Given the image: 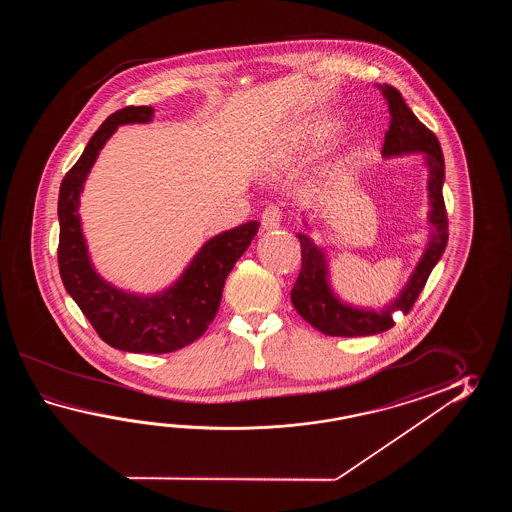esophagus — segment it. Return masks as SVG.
Returning <instances> with one entry per match:
<instances>
[{"mask_svg": "<svg viewBox=\"0 0 512 512\" xmlns=\"http://www.w3.org/2000/svg\"><path fill=\"white\" fill-rule=\"evenodd\" d=\"M280 223H282V210H280V208L269 205V207L263 210V214H261V227H263V229H278Z\"/></svg>", "mask_w": 512, "mask_h": 512, "instance_id": "esophagus-1", "label": "esophagus"}]
</instances>
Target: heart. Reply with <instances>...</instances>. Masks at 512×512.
I'll return each instance as SVG.
<instances>
[{"label":"heart","instance_id":"1","mask_svg":"<svg viewBox=\"0 0 512 512\" xmlns=\"http://www.w3.org/2000/svg\"><path fill=\"white\" fill-rule=\"evenodd\" d=\"M340 133V122L329 119L318 122L313 131H311V141L313 142H329L333 141Z\"/></svg>","mask_w":512,"mask_h":512}]
</instances>
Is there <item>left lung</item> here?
<instances>
[{
	"mask_svg": "<svg viewBox=\"0 0 512 512\" xmlns=\"http://www.w3.org/2000/svg\"><path fill=\"white\" fill-rule=\"evenodd\" d=\"M381 91L388 100L392 117L390 130L384 135L382 157L423 153L428 168V223L432 229L425 252L415 265L410 280L401 294L390 304L384 305L381 311L342 302L329 283L326 251L320 249L307 234H296L302 247V269L291 291V302L305 322L329 337H368L395 326L393 315L397 311L406 315L414 307L430 272L441 260L448 241V218L443 199L445 159L441 144L434 133L415 117L414 111L406 106L403 95L395 87L384 84Z\"/></svg>",
	"mask_w": 512,
	"mask_h": 512,
	"instance_id": "left-lung-1",
	"label": "left lung"
}]
</instances>
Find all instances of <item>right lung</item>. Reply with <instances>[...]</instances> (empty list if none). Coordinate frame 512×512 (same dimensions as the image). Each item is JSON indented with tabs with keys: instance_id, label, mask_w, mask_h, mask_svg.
<instances>
[{
	"instance_id": "1",
	"label": "right lung",
	"mask_w": 512,
	"mask_h": 512,
	"mask_svg": "<svg viewBox=\"0 0 512 512\" xmlns=\"http://www.w3.org/2000/svg\"><path fill=\"white\" fill-rule=\"evenodd\" d=\"M152 117V106H128L111 113L67 172L58 194V269L67 293L106 344L130 353L161 355L185 348L207 331L218 313L225 280L251 245L260 223L249 221L210 238L183 274L161 293H128L106 282L87 252L78 216L80 194L98 153L117 128L144 124Z\"/></svg>"
}]
</instances>
